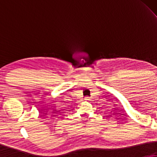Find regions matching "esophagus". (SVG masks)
Wrapping results in <instances>:
<instances>
[{
	"mask_svg": "<svg viewBox=\"0 0 157 157\" xmlns=\"http://www.w3.org/2000/svg\"><path fill=\"white\" fill-rule=\"evenodd\" d=\"M85 101H91V98H90V97H89V96H86V97H85Z\"/></svg>",
	"mask_w": 157,
	"mask_h": 157,
	"instance_id": "esophagus-1",
	"label": "esophagus"
}]
</instances>
